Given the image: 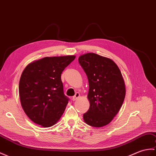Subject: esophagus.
I'll list each match as a JSON object with an SVG mask.
<instances>
[{"label": "esophagus", "instance_id": "obj_1", "mask_svg": "<svg viewBox=\"0 0 156 156\" xmlns=\"http://www.w3.org/2000/svg\"><path fill=\"white\" fill-rule=\"evenodd\" d=\"M79 97H80V93L76 92V94L73 97H72V101H75V100H76Z\"/></svg>", "mask_w": 156, "mask_h": 156}]
</instances>
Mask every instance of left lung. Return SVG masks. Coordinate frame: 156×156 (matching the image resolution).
Listing matches in <instances>:
<instances>
[{"mask_svg":"<svg viewBox=\"0 0 156 156\" xmlns=\"http://www.w3.org/2000/svg\"><path fill=\"white\" fill-rule=\"evenodd\" d=\"M78 61L89 82L90 108L83 115L84 121L93 127H103L110 124L124 102V78L117 64L108 58L92 52L80 56Z\"/></svg>","mask_w":156,"mask_h":156,"instance_id":"left-lung-1","label":"left lung"}]
</instances>
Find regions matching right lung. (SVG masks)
<instances>
[{"label": "right lung", "instance_id": "add662e5", "mask_svg": "<svg viewBox=\"0 0 156 156\" xmlns=\"http://www.w3.org/2000/svg\"><path fill=\"white\" fill-rule=\"evenodd\" d=\"M74 55L44 57L24 68L19 82V96L25 114L35 124L50 127L58 122L66 109L61 74Z\"/></svg>", "mask_w": 156, "mask_h": 156}]
</instances>
